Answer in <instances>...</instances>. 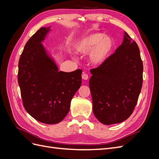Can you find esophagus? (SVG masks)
I'll use <instances>...</instances> for the list:
<instances>
[{"label":"esophagus","mask_w":159,"mask_h":159,"mask_svg":"<svg viewBox=\"0 0 159 159\" xmlns=\"http://www.w3.org/2000/svg\"><path fill=\"white\" fill-rule=\"evenodd\" d=\"M81 77H82V79H83V80H88V78H89L88 75V74H84V73L82 74V75H81Z\"/></svg>","instance_id":"esophagus-1"}]
</instances>
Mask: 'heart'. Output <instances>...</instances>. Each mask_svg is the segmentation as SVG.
<instances>
[{
	"label": "heart",
	"instance_id": "b5f03b06",
	"mask_svg": "<svg viewBox=\"0 0 159 159\" xmlns=\"http://www.w3.org/2000/svg\"><path fill=\"white\" fill-rule=\"evenodd\" d=\"M113 48L111 38L102 33H93L77 41L75 51L80 54H89V60L93 65H100L106 60Z\"/></svg>",
	"mask_w": 159,
	"mask_h": 159
}]
</instances>
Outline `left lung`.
Wrapping results in <instances>:
<instances>
[{"instance_id": "8db88e82", "label": "left lung", "mask_w": 159, "mask_h": 159, "mask_svg": "<svg viewBox=\"0 0 159 159\" xmlns=\"http://www.w3.org/2000/svg\"><path fill=\"white\" fill-rule=\"evenodd\" d=\"M90 71L89 85L95 117L104 125L127 119L136 106L143 84V65L137 43L125 32L121 45Z\"/></svg>"}]
</instances>
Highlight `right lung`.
I'll return each instance as SVG.
<instances>
[{
  "label": "right lung",
  "instance_id": "1",
  "mask_svg": "<svg viewBox=\"0 0 159 159\" xmlns=\"http://www.w3.org/2000/svg\"><path fill=\"white\" fill-rule=\"evenodd\" d=\"M49 31L50 27H42L26 42L18 62V81L26 111L41 123L56 124L69 112L82 70L58 71L41 44Z\"/></svg>",
  "mask_w": 159,
  "mask_h": 159
}]
</instances>
